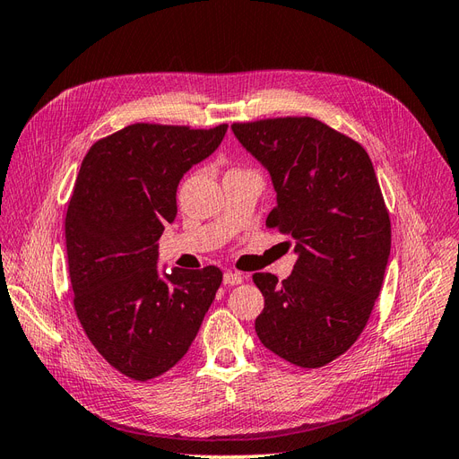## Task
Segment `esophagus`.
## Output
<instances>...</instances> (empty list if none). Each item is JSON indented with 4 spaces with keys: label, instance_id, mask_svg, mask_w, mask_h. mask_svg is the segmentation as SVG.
<instances>
[{
    "label": "esophagus",
    "instance_id": "34e87169",
    "mask_svg": "<svg viewBox=\"0 0 459 459\" xmlns=\"http://www.w3.org/2000/svg\"><path fill=\"white\" fill-rule=\"evenodd\" d=\"M224 283L226 285H239V283H243V275L239 272H226Z\"/></svg>",
    "mask_w": 459,
    "mask_h": 459
}]
</instances>
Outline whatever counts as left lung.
Segmentation results:
<instances>
[{
    "mask_svg": "<svg viewBox=\"0 0 459 459\" xmlns=\"http://www.w3.org/2000/svg\"><path fill=\"white\" fill-rule=\"evenodd\" d=\"M233 134L266 166L277 204L266 228L295 239L287 280L256 272L264 297L256 335L304 369L342 356L362 335L391 255V218L366 149L310 117L233 122Z\"/></svg>",
    "mask_w": 459,
    "mask_h": 459,
    "instance_id": "1",
    "label": "left lung"
}]
</instances>
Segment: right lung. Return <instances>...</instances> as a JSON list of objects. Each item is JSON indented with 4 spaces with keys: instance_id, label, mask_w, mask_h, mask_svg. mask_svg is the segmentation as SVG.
<instances>
[{
    "instance_id": "right-lung-1",
    "label": "right lung",
    "mask_w": 459,
    "mask_h": 459,
    "mask_svg": "<svg viewBox=\"0 0 459 459\" xmlns=\"http://www.w3.org/2000/svg\"><path fill=\"white\" fill-rule=\"evenodd\" d=\"M226 130L137 122L82 160L65 218L74 310L97 352L134 381L186 356L221 283L216 266L159 277L157 241L176 220L179 179Z\"/></svg>"
}]
</instances>
